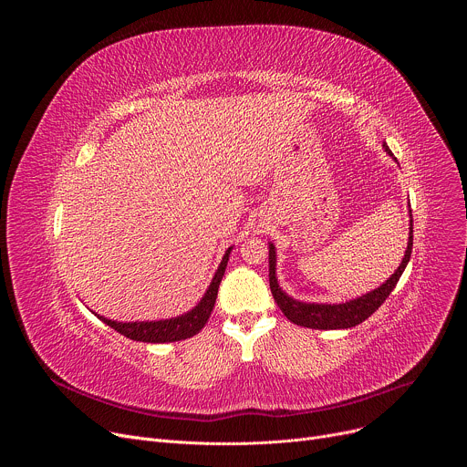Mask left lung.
<instances>
[{"instance_id": "obj_1", "label": "left lung", "mask_w": 467, "mask_h": 467, "mask_svg": "<svg viewBox=\"0 0 467 467\" xmlns=\"http://www.w3.org/2000/svg\"><path fill=\"white\" fill-rule=\"evenodd\" d=\"M384 151L393 157V153L389 151V148L386 144H382ZM410 203V202H409ZM410 233H409V245L405 251V256L399 264V268L391 274V277L382 283L379 288L355 297L351 301L346 303H305V301H297L294 297H290L277 281V254H275V245L270 242V288L274 294L275 303L279 305V308L283 310V314L296 325L301 327H308V328H321V330H332V328H351L358 323H362L364 319H368L384 301L386 297L391 294V290L395 288L399 277L403 275L407 264L410 260L412 254V242H414V225H412V211H410Z\"/></svg>"}]
</instances>
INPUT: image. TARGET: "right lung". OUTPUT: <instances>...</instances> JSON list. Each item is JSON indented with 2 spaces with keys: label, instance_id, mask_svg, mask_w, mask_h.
Returning <instances> with one entry per match:
<instances>
[{
  "label": "right lung",
  "instance_id": "right-lung-1",
  "mask_svg": "<svg viewBox=\"0 0 467 467\" xmlns=\"http://www.w3.org/2000/svg\"><path fill=\"white\" fill-rule=\"evenodd\" d=\"M231 251H233V247H229L225 251V254H223V258L218 265V270H216L205 296L202 297V301H199L192 310H188V312H184L177 317L157 319V321H114V319H107L99 314H96V316L103 323H107L109 327L118 330L119 335H123L125 338L137 340V342L168 344V342H179V340L192 338L193 335H197V332L205 327V323L211 317V312H213L216 297H218V288H220V283L223 279Z\"/></svg>",
  "mask_w": 467,
  "mask_h": 467
}]
</instances>
